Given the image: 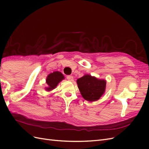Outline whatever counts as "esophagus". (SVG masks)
Masks as SVG:
<instances>
[{
	"label": "esophagus",
	"mask_w": 149,
	"mask_h": 149,
	"mask_svg": "<svg viewBox=\"0 0 149 149\" xmlns=\"http://www.w3.org/2000/svg\"><path fill=\"white\" fill-rule=\"evenodd\" d=\"M66 78L67 79L68 81H73V77L72 76H70V75H68L66 76Z\"/></svg>",
	"instance_id": "obj_1"
}]
</instances>
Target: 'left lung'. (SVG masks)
<instances>
[{
  "mask_svg": "<svg viewBox=\"0 0 149 149\" xmlns=\"http://www.w3.org/2000/svg\"><path fill=\"white\" fill-rule=\"evenodd\" d=\"M77 84L83 98L91 102L99 100L104 93L106 82L86 74L78 79Z\"/></svg>",
  "mask_w": 149,
  "mask_h": 149,
  "instance_id": "1",
  "label": "left lung"
}]
</instances>
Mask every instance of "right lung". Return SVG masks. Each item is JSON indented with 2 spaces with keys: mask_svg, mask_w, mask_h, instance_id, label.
Listing matches in <instances>:
<instances>
[{
  "mask_svg": "<svg viewBox=\"0 0 149 149\" xmlns=\"http://www.w3.org/2000/svg\"><path fill=\"white\" fill-rule=\"evenodd\" d=\"M63 79L64 76L59 71H55L49 74L47 78V84L48 85V88H47V91L55 88L57 84Z\"/></svg>",
  "mask_w": 149,
  "mask_h": 149,
  "instance_id": "obj_1",
  "label": "right lung"
}]
</instances>
